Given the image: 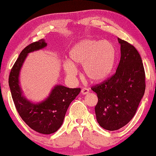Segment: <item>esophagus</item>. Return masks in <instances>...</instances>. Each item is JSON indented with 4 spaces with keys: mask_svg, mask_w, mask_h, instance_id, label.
<instances>
[{
    "mask_svg": "<svg viewBox=\"0 0 156 156\" xmlns=\"http://www.w3.org/2000/svg\"><path fill=\"white\" fill-rule=\"evenodd\" d=\"M89 91V90L88 89L83 88L82 90H81V93H82V94L84 95V94H88Z\"/></svg>",
    "mask_w": 156,
    "mask_h": 156,
    "instance_id": "34e87169",
    "label": "esophagus"
}]
</instances>
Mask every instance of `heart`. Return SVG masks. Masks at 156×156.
Segmentation results:
<instances>
[{
	"label": "heart",
	"instance_id": "heart-1",
	"mask_svg": "<svg viewBox=\"0 0 156 156\" xmlns=\"http://www.w3.org/2000/svg\"><path fill=\"white\" fill-rule=\"evenodd\" d=\"M69 62H65L64 68L68 75L76 74L75 66H83L85 78L91 82H99L108 76L114 67L116 51L107 41L84 40L75 44L69 53Z\"/></svg>",
	"mask_w": 156,
	"mask_h": 156
}]
</instances>
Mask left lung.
<instances>
[{
	"instance_id": "1",
	"label": "left lung",
	"mask_w": 156,
	"mask_h": 156,
	"mask_svg": "<svg viewBox=\"0 0 156 156\" xmlns=\"http://www.w3.org/2000/svg\"><path fill=\"white\" fill-rule=\"evenodd\" d=\"M121 58L115 74L91 87L97 93V122L103 129L116 131L135 115L146 89V74L141 57L135 47L118 38Z\"/></svg>"
}]
</instances>
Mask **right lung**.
Wrapping results in <instances>:
<instances>
[{
	"instance_id": "obj_1",
	"label": "right lung",
	"mask_w": 156,
	"mask_h": 156,
	"mask_svg": "<svg viewBox=\"0 0 156 156\" xmlns=\"http://www.w3.org/2000/svg\"><path fill=\"white\" fill-rule=\"evenodd\" d=\"M47 45L43 39L30 44L23 49L9 74L8 84L15 106L21 119L34 131L42 134L55 133L62 124L69 104L80 94L81 89H69L57 85L48 99L37 104H32L22 95L19 86V72L29 52Z\"/></svg>"
}]
</instances>
